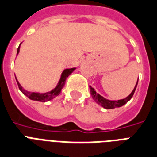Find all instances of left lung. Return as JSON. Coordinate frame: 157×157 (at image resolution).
<instances>
[{
  "label": "left lung",
  "instance_id": "obj_1",
  "mask_svg": "<svg viewBox=\"0 0 157 157\" xmlns=\"http://www.w3.org/2000/svg\"><path fill=\"white\" fill-rule=\"evenodd\" d=\"M137 83H138V79H137V82H136V86L133 88L132 92L127 98H125L123 99L117 100V101H112V100L106 99L105 98H103V97L101 96L100 94L96 93L95 89H94V88H92L91 86H89V88H90V93H91L93 99H94L98 104H99L100 106H102V108H106V109H113V108L122 107V106H123L124 104H126V103L132 98L133 94H134L135 90H136V86H137Z\"/></svg>",
  "mask_w": 157,
  "mask_h": 157
}]
</instances>
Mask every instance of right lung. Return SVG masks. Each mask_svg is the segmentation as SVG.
Wrapping results in <instances>:
<instances>
[{
    "instance_id": "1",
    "label": "right lung",
    "mask_w": 157,
    "mask_h": 157,
    "mask_svg": "<svg viewBox=\"0 0 157 157\" xmlns=\"http://www.w3.org/2000/svg\"><path fill=\"white\" fill-rule=\"evenodd\" d=\"M21 46V44H20ZM20 46L18 47L17 49V55L18 53L20 52ZM76 68H72V69H64L61 74V77L59 78V81L58 83L57 86L55 87L54 89H52L51 91L47 92V93H44V94H40V93H37V92H28L26 90H25L24 88L21 87V85L20 84V83L18 82V80L16 78V82H17V84H18V87L20 88V90L22 92V94H25V96L28 97L29 99L34 100V101H39V102H47V101H49V100L53 99L55 98V97L58 96L59 94L61 93V90L62 88L65 84V81L66 78L69 77V75L73 73L74 69Z\"/></svg>"
}]
</instances>
